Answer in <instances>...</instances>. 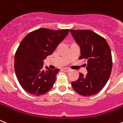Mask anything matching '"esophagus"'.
Wrapping results in <instances>:
<instances>
[{
	"instance_id": "esophagus-1",
	"label": "esophagus",
	"mask_w": 123,
	"mask_h": 123,
	"mask_svg": "<svg viewBox=\"0 0 123 123\" xmlns=\"http://www.w3.org/2000/svg\"><path fill=\"white\" fill-rule=\"evenodd\" d=\"M63 72H66V73H68V72H70V71H71V70H70V69H68V68H64L63 70Z\"/></svg>"
}]
</instances>
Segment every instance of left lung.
Wrapping results in <instances>:
<instances>
[{"label":"left lung","instance_id":"left-lung-1","mask_svg":"<svg viewBox=\"0 0 123 123\" xmlns=\"http://www.w3.org/2000/svg\"><path fill=\"white\" fill-rule=\"evenodd\" d=\"M80 48L79 59H87L85 76L80 73L78 79L72 83L75 92L81 96L97 94L108 81L112 70V56L110 46L103 37L90 30H70Z\"/></svg>","mask_w":123,"mask_h":123}]
</instances>
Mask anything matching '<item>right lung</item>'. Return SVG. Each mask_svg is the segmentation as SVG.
Here are the masks:
<instances>
[{
  "instance_id": "add662e5",
  "label": "right lung",
  "mask_w": 123,
  "mask_h": 123,
  "mask_svg": "<svg viewBox=\"0 0 123 123\" xmlns=\"http://www.w3.org/2000/svg\"><path fill=\"white\" fill-rule=\"evenodd\" d=\"M69 32L68 29H39L28 33L15 55V74L21 86L34 96H40L53 86L59 69H43V60L53 53Z\"/></svg>"
}]
</instances>
